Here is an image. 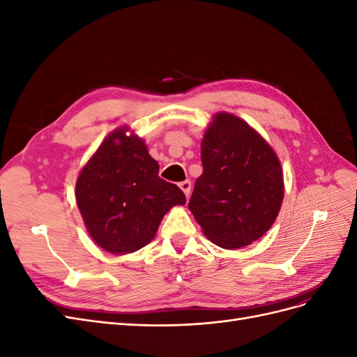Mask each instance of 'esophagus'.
I'll use <instances>...</instances> for the list:
<instances>
[{
    "instance_id": "1",
    "label": "esophagus",
    "mask_w": 357,
    "mask_h": 357,
    "mask_svg": "<svg viewBox=\"0 0 357 357\" xmlns=\"http://www.w3.org/2000/svg\"><path fill=\"white\" fill-rule=\"evenodd\" d=\"M180 189L185 192V195H186V198H189L190 197V189H192V183L189 181V180H185V181H181L180 183Z\"/></svg>"
}]
</instances>
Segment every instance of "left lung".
<instances>
[{
	"mask_svg": "<svg viewBox=\"0 0 357 357\" xmlns=\"http://www.w3.org/2000/svg\"><path fill=\"white\" fill-rule=\"evenodd\" d=\"M204 171L189 210L204 235L222 248H241L275 222L284 198L282 164L266 139L243 119L213 116L201 142Z\"/></svg>",
	"mask_w": 357,
	"mask_h": 357,
	"instance_id": "1",
	"label": "left lung"
}]
</instances>
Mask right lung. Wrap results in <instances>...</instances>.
Listing matches in <instances>:
<instances>
[{
  "instance_id": "1",
  "label": "right lung",
  "mask_w": 357,
  "mask_h": 357,
  "mask_svg": "<svg viewBox=\"0 0 357 357\" xmlns=\"http://www.w3.org/2000/svg\"><path fill=\"white\" fill-rule=\"evenodd\" d=\"M158 172L144 139L129 126L104 138L75 181V201L96 245L113 255L137 252L155 238L171 207L186 204Z\"/></svg>"
}]
</instances>
